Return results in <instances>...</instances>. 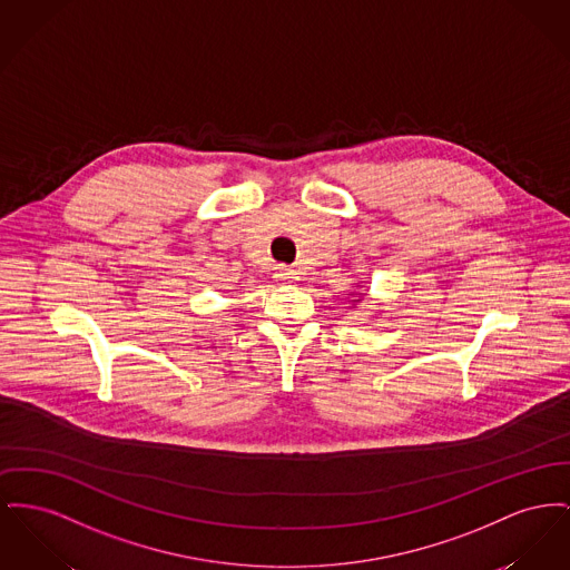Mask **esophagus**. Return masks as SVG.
I'll use <instances>...</instances> for the list:
<instances>
[{
    "label": "esophagus",
    "instance_id": "34e87169",
    "mask_svg": "<svg viewBox=\"0 0 570 570\" xmlns=\"http://www.w3.org/2000/svg\"><path fill=\"white\" fill-rule=\"evenodd\" d=\"M273 277H275L277 284H293V282H297V273L288 267L275 268V275H273Z\"/></svg>",
    "mask_w": 570,
    "mask_h": 570
}]
</instances>
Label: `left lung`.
Returning a JSON list of instances; mask_svg holds the SVG:
<instances>
[{
    "label": "left lung",
    "instance_id": "1",
    "mask_svg": "<svg viewBox=\"0 0 570 570\" xmlns=\"http://www.w3.org/2000/svg\"><path fill=\"white\" fill-rule=\"evenodd\" d=\"M357 302H360V299H357Z\"/></svg>",
    "mask_w": 570,
    "mask_h": 570
}]
</instances>
